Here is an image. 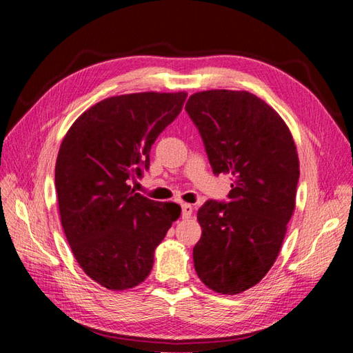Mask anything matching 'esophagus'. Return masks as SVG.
Instances as JSON below:
<instances>
[{
  "label": "esophagus",
  "instance_id": "obj_1",
  "mask_svg": "<svg viewBox=\"0 0 353 353\" xmlns=\"http://www.w3.org/2000/svg\"><path fill=\"white\" fill-rule=\"evenodd\" d=\"M191 215H192V206L188 205V203H183L182 205V219L188 220Z\"/></svg>",
  "mask_w": 353,
  "mask_h": 353
}]
</instances>
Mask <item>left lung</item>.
<instances>
[{
    "instance_id": "left-lung-1",
    "label": "left lung",
    "mask_w": 353,
    "mask_h": 353,
    "mask_svg": "<svg viewBox=\"0 0 353 353\" xmlns=\"http://www.w3.org/2000/svg\"><path fill=\"white\" fill-rule=\"evenodd\" d=\"M214 174L232 176L228 201L199 209L194 267L208 288L238 294L256 285L279 254L296 208L299 157L290 129L247 91L197 92L185 106Z\"/></svg>"
}]
</instances>
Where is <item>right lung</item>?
I'll return each mask as SVG.
<instances>
[{"instance_id": "1", "label": "right lung", "mask_w": 353, "mask_h": 353, "mask_svg": "<svg viewBox=\"0 0 353 353\" xmlns=\"http://www.w3.org/2000/svg\"><path fill=\"white\" fill-rule=\"evenodd\" d=\"M186 92L117 95L83 112L56 161L61 221L74 258L101 287H137L181 206L154 201L129 185L150 167L156 138L181 114Z\"/></svg>"}]
</instances>
